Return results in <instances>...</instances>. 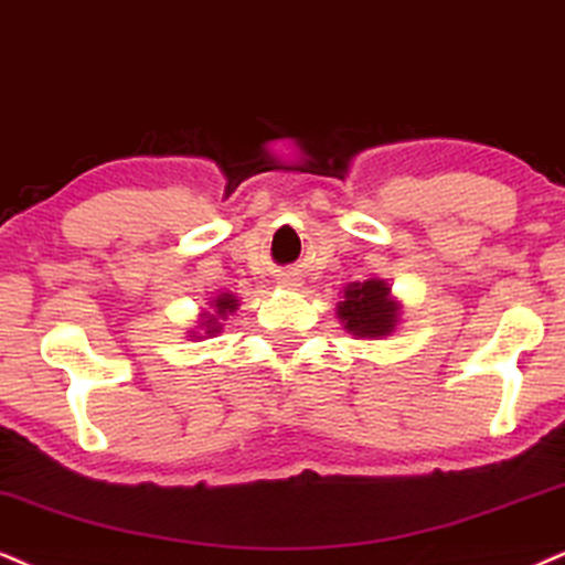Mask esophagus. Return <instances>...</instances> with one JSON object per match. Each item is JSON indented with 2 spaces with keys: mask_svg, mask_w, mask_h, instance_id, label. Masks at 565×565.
Instances as JSON below:
<instances>
[{
  "mask_svg": "<svg viewBox=\"0 0 565 565\" xmlns=\"http://www.w3.org/2000/svg\"><path fill=\"white\" fill-rule=\"evenodd\" d=\"M285 282H288V285H296V282H294V280H285Z\"/></svg>",
  "mask_w": 565,
  "mask_h": 565,
  "instance_id": "1",
  "label": "esophagus"
}]
</instances>
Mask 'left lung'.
Instances as JSON below:
<instances>
[{"mask_svg": "<svg viewBox=\"0 0 565 565\" xmlns=\"http://www.w3.org/2000/svg\"><path fill=\"white\" fill-rule=\"evenodd\" d=\"M335 315L345 332L361 340H382L398 330L403 303L393 296V288L380 277L364 282H351L343 288V301H338Z\"/></svg>", "mask_w": 565, "mask_h": 565, "instance_id": "8db88e82", "label": "left lung"}]
</instances>
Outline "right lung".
<instances>
[{
	"label": "right lung",
	"mask_w": 565,
	"mask_h": 565,
	"mask_svg": "<svg viewBox=\"0 0 565 565\" xmlns=\"http://www.w3.org/2000/svg\"><path fill=\"white\" fill-rule=\"evenodd\" d=\"M238 296L235 294H217L209 298V309L201 311L199 315V322L193 324V330H188V338L191 340H206V338H217L222 332V322L230 315H235L238 311Z\"/></svg>",
	"instance_id": "add662e5"
}]
</instances>
